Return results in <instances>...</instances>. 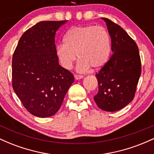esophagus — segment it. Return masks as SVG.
I'll use <instances>...</instances> for the list:
<instances>
[{
  "mask_svg": "<svg viewBox=\"0 0 154 154\" xmlns=\"http://www.w3.org/2000/svg\"><path fill=\"white\" fill-rule=\"evenodd\" d=\"M83 77H84V76H83V75H75V78L76 79H82V78H83Z\"/></svg>",
  "mask_w": 154,
  "mask_h": 154,
  "instance_id": "1",
  "label": "esophagus"
}]
</instances>
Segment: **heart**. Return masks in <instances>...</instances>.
Listing matches in <instances>:
<instances>
[{"mask_svg":"<svg viewBox=\"0 0 154 154\" xmlns=\"http://www.w3.org/2000/svg\"><path fill=\"white\" fill-rule=\"evenodd\" d=\"M110 52L109 33L103 26L95 25L74 26L65 35L64 43L56 47V56L66 69L72 68L77 54L79 72L91 67L94 70L101 69L107 63Z\"/></svg>","mask_w":154,"mask_h":154,"instance_id":"obj_1","label":"heart"}]
</instances>
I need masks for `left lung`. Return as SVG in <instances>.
Returning a JSON list of instances; mask_svg holds the SVG:
<instances>
[{"mask_svg": "<svg viewBox=\"0 0 154 154\" xmlns=\"http://www.w3.org/2000/svg\"><path fill=\"white\" fill-rule=\"evenodd\" d=\"M113 54L97 72L98 92L95 102L100 109L116 111L133 100L141 74L138 47L123 28L106 18Z\"/></svg>", "mask_w": 154, "mask_h": 154, "instance_id": "obj_1", "label": "left lung"}]
</instances>
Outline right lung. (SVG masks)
<instances>
[{"label": "right lung", "instance_id": "add662e5", "mask_svg": "<svg viewBox=\"0 0 154 154\" xmlns=\"http://www.w3.org/2000/svg\"><path fill=\"white\" fill-rule=\"evenodd\" d=\"M67 21H43L28 29L12 59V87L24 108L38 117L59 110L74 75L59 63L55 35Z\"/></svg>", "mask_w": 154, "mask_h": 154}]
</instances>
